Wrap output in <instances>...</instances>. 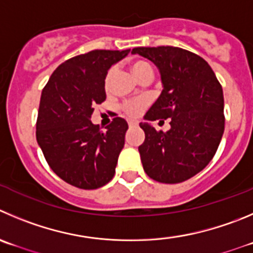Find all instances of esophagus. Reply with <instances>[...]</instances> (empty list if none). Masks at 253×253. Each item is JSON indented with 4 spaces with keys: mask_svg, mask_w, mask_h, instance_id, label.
I'll return each mask as SVG.
<instances>
[{
    "mask_svg": "<svg viewBox=\"0 0 253 253\" xmlns=\"http://www.w3.org/2000/svg\"><path fill=\"white\" fill-rule=\"evenodd\" d=\"M137 122L136 121H128V126L129 127H134V126H137Z\"/></svg>",
    "mask_w": 253,
    "mask_h": 253,
    "instance_id": "obj_1",
    "label": "esophagus"
}]
</instances>
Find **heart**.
<instances>
[{"label": "heart", "mask_w": 253, "mask_h": 253, "mask_svg": "<svg viewBox=\"0 0 253 253\" xmlns=\"http://www.w3.org/2000/svg\"><path fill=\"white\" fill-rule=\"evenodd\" d=\"M129 68H131L132 73L134 76L137 77L138 80H143L147 76H153V68L151 66L150 62H147L146 60H133L129 62ZM116 75V68L111 67L108 68L107 72L105 75V79H103V87H105L106 91H110L111 86H112L113 79H115ZM147 102L142 98H134V100L126 101L121 105V110L125 115H127L128 117H137L141 112L146 108Z\"/></svg>", "instance_id": "obj_1"}]
</instances>
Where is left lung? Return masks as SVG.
I'll return each instance as SVG.
<instances>
[{
    "label": "left lung",
    "mask_w": 253,
    "mask_h": 253,
    "mask_svg": "<svg viewBox=\"0 0 253 253\" xmlns=\"http://www.w3.org/2000/svg\"><path fill=\"white\" fill-rule=\"evenodd\" d=\"M133 53L152 61L161 72V96L146 113L148 121L169 120L157 131L140 124L145 141L138 147L143 169L161 183H180L202 171L213 159L223 131L222 86L211 66L180 47H136Z\"/></svg>",
    "instance_id": "8db88e82"
}]
</instances>
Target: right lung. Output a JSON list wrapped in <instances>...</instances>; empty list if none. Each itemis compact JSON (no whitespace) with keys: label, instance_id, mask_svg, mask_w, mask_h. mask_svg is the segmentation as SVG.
Masks as SVG:
<instances>
[{"label":"right lung","instance_id":"add662e5","mask_svg":"<svg viewBox=\"0 0 253 253\" xmlns=\"http://www.w3.org/2000/svg\"><path fill=\"white\" fill-rule=\"evenodd\" d=\"M128 52L93 49L75 56L53 71L42 89L37 142L52 171L77 188H100L115 174L128 125L115 117L101 131L91 115L106 100V72Z\"/></svg>","mask_w":253,"mask_h":253}]
</instances>
